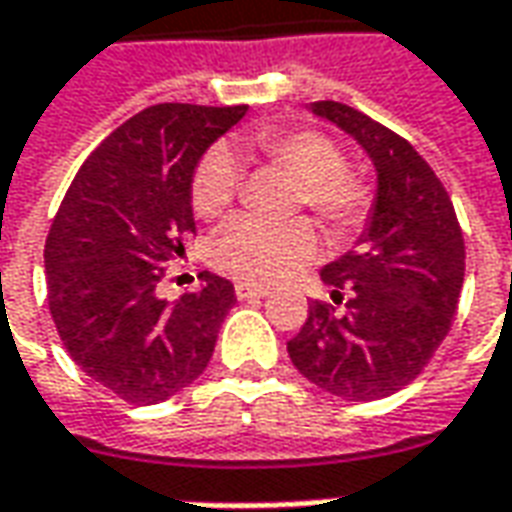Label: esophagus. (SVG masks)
<instances>
[{"label": "esophagus", "mask_w": 512, "mask_h": 512, "mask_svg": "<svg viewBox=\"0 0 512 512\" xmlns=\"http://www.w3.org/2000/svg\"><path fill=\"white\" fill-rule=\"evenodd\" d=\"M235 297L238 300H255V297H269V288L252 283H238L235 285Z\"/></svg>", "instance_id": "obj_1"}]
</instances>
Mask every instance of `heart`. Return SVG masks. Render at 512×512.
Returning <instances> with one entry per match:
<instances>
[{
  "label": "heart",
  "instance_id": "1",
  "mask_svg": "<svg viewBox=\"0 0 512 512\" xmlns=\"http://www.w3.org/2000/svg\"><path fill=\"white\" fill-rule=\"evenodd\" d=\"M246 151L266 156L300 182V198L333 229H350L367 210V190L344 173L342 151L316 131L260 128L243 139ZM241 187V168L224 145L210 148L198 162L190 201L198 218H218L232 207ZM316 252L314 229L305 221L271 224L241 215L229 221L212 243V260L246 283H277L308 263Z\"/></svg>",
  "mask_w": 512,
  "mask_h": 512
}]
</instances>
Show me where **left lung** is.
Returning <instances> with one entry per match:
<instances>
[{"label": "left lung", "mask_w": 512, "mask_h": 512, "mask_svg": "<svg viewBox=\"0 0 512 512\" xmlns=\"http://www.w3.org/2000/svg\"><path fill=\"white\" fill-rule=\"evenodd\" d=\"M308 111L356 139L375 168V198L350 252L319 271L333 300L350 291L347 311L314 302L288 356L330 395L378 401L417 378L446 339L465 243L446 187L406 139L336 100Z\"/></svg>", "instance_id": "left-lung-1"}]
</instances>
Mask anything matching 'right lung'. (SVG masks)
<instances>
[{
	"mask_svg": "<svg viewBox=\"0 0 512 512\" xmlns=\"http://www.w3.org/2000/svg\"><path fill=\"white\" fill-rule=\"evenodd\" d=\"M246 106L159 103L97 145L52 221L47 300L66 353L123 401H168L207 370L235 302L227 277L201 271V291L162 300L156 285L196 232L190 184L212 142Z\"/></svg>",
	"mask_w": 512,
	"mask_h": 512,
	"instance_id": "obj_1",
	"label": "right lung"
}]
</instances>
